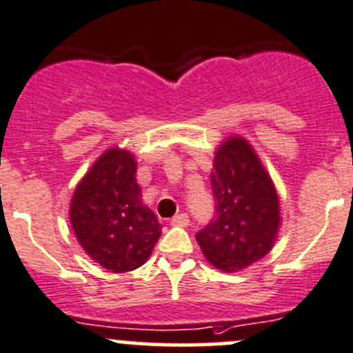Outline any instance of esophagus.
I'll use <instances>...</instances> for the list:
<instances>
[{"label":"esophagus","instance_id":"obj_1","mask_svg":"<svg viewBox=\"0 0 353 353\" xmlns=\"http://www.w3.org/2000/svg\"><path fill=\"white\" fill-rule=\"evenodd\" d=\"M190 222L191 220H190V215H188V213H179V215H176L172 220H170V223L176 227H188L190 225Z\"/></svg>","mask_w":353,"mask_h":353}]
</instances>
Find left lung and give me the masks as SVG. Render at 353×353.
Segmentation results:
<instances>
[{"instance_id": "1", "label": "left lung", "mask_w": 353, "mask_h": 353, "mask_svg": "<svg viewBox=\"0 0 353 353\" xmlns=\"http://www.w3.org/2000/svg\"><path fill=\"white\" fill-rule=\"evenodd\" d=\"M212 191L215 215L196 234L199 248L219 270H244L268 254L280 215L272 179L243 138L216 150Z\"/></svg>"}]
</instances>
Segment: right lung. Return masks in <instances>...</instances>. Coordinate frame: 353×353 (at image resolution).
I'll return each mask as SVG.
<instances>
[{
  "instance_id": "obj_1",
  "label": "right lung",
  "mask_w": 353,
  "mask_h": 353,
  "mask_svg": "<svg viewBox=\"0 0 353 353\" xmlns=\"http://www.w3.org/2000/svg\"><path fill=\"white\" fill-rule=\"evenodd\" d=\"M71 225L92 259L114 273L137 270L160 237L155 213L141 205L137 162L126 150H108L74 191Z\"/></svg>"
}]
</instances>
